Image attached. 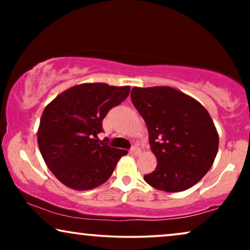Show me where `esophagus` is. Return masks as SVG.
Instances as JSON below:
<instances>
[{"mask_svg": "<svg viewBox=\"0 0 250 250\" xmlns=\"http://www.w3.org/2000/svg\"><path fill=\"white\" fill-rule=\"evenodd\" d=\"M129 152H131L132 155H134V156H139V155H141V149H140L139 146H134L131 150H129Z\"/></svg>", "mask_w": 250, "mask_h": 250, "instance_id": "1", "label": "esophagus"}]
</instances>
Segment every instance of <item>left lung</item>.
<instances>
[{"mask_svg": "<svg viewBox=\"0 0 250 250\" xmlns=\"http://www.w3.org/2000/svg\"><path fill=\"white\" fill-rule=\"evenodd\" d=\"M131 99L145 119L157 159L145 181L165 192L190 189L206 175L218 150L217 129L206 108L170 86H135Z\"/></svg>", "mask_w": 250, "mask_h": 250, "instance_id": "obj_1", "label": "left lung"}]
</instances>
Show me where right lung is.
<instances>
[{"mask_svg": "<svg viewBox=\"0 0 250 250\" xmlns=\"http://www.w3.org/2000/svg\"><path fill=\"white\" fill-rule=\"evenodd\" d=\"M129 86L83 83L57 95L44 109L37 143L46 166L70 189L85 191L104 183L127 150L98 143L102 119L128 97Z\"/></svg>", "mask_w": 250, "mask_h": 250, "instance_id": "obj_1", "label": "right lung"}]
</instances>
